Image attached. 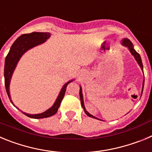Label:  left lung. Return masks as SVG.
I'll return each mask as SVG.
<instances>
[{
    "instance_id": "obj_1",
    "label": "left lung",
    "mask_w": 152,
    "mask_h": 152,
    "mask_svg": "<svg viewBox=\"0 0 152 152\" xmlns=\"http://www.w3.org/2000/svg\"><path fill=\"white\" fill-rule=\"evenodd\" d=\"M121 44L123 45V46H126V47H127V48H128V49L129 50L130 53H131V54L134 56L135 59L136 60L137 63L139 64V65L140 66L141 69H142V71L143 72V64H142V58H141V56H140V55H139V53H138V52H137L135 50V49H134V46H133V44L132 43V42L130 41L129 39L124 38V39H123V40H122ZM143 74H144V72H143ZM144 83H145V80H143V83H142V92H143V88H144ZM79 94H80V103H81V106H82L83 109H84V113H85L87 114L88 116H90V117L94 118V119H98V118H96V116L91 115V114L89 113L87 111V110H86L85 107H84V97H83V94H82V88H81V87H80V92H79ZM142 94H141V96H142ZM100 120H101V119H100ZM102 121H103V120H102Z\"/></svg>"
}]
</instances>
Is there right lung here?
<instances>
[{"label": "right lung", "instance_id": "1", "mask_svg": "<svg viewBox=\"0 0 152 152\" xmlns=\"http://www.w3.org/2000/svg\"><path fill=\"white\" fill-rule=\"evenodd\" d=\"M51 36L50 33H40V32H33V33H28V34H23L15 40L13 45L10 47V49L8 52L7 56L5 58L4 63V82L5 88H6L7 93L9 96V99L14 107L13 101L10 97V84L13 76V72L18 64L19 61L23 56L24 53H26L28 50L33 49L34 47L44 43ZM74 80H71L63 85L62 88L60 91L58 96L56 98L54 104L49 108L45 112L38 114H29L25 112H21L25 114L28 117L33 118V119H42V118L50 117L57 113L58 109L59 108L61 102L64 96L66 88L69 83L72 82Z\"/></svg>", "mask_w": 152, "mask_h": 152}]
</instances>
